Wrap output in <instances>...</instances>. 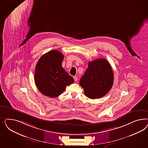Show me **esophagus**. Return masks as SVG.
Instances as JSON below:
<instances>
[{"label":"esophagus","instance_id":"obj_1","mask_svg":"<svg viewBox=\"0 0 148 148\" xmlns=\"http://www.w3.org/2000/svg\"><path fill=\"white\" fill-rule=\"evenodd\" d=\"M73 78H74V79L75 81H76L77 80V76H73Z\"/></svg>","mask_w":148,"mask_h":148}]
</instances>
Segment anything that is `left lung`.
I'll return each instance as SVG.
<instances>
[{"label": "left lung", "instance_id": "obj_1", "mask_svg": "<svg viewBox=\"0 0 148 148\" xmlns=\"http://www.w3.org/2000/svg\"><path fill=\"white\" fill-rule=\"evenodd\" d=\"M88 67L80 80L86 97L100 98L108 93L113 84V73L108 61L99 58L88 62Z\"/></svg>", "mask_w": 148, "mask_h": 148}]
</instances>
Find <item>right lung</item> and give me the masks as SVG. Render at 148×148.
<instances>
[{"label":"right lung","mask_w":148,"mask_h":148,"mask_svg":"<svg viewBox=\"0 0 148 148\" xmlns=\"http://www.w3.org/2000/svg\"><path fill=\"white\" fill-rule=\"evenodd\" d=\"M64 55L56 50L42 55L36 64L35 82L42 94L55 98L74 81L62 67Z\"/></svg>","instance_id":"right-lung-1"}]
</instances>
